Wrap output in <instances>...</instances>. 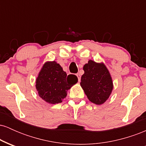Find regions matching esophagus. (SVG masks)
Wrapping results in <instances>:
<instances>
[{"label":"esophagus","instance_id":"esophagus-1","mask_svg":"<svg viewBox=\"0 0 146 146\" xmlns=\"http://www.w3.org/2000/svg\"><path fill=\"white\" fill-rule=\"evenodd\" d=\"M76 75H77V77H78V81L80 82V78H81V76H80V73H77Z\"/></svg>","mask_w":146,"mask_h":146}]
</instances>
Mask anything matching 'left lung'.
<instances>
[{
    "label": "left lung",
    "mask_w": 146,
    "mask_h": 146,
    "mask_svg": "<svg viewBox=\"0 0 146 146\" xmlns=\"http://www.w3.org/2000/svg\"><path fill=\"white\" fill-rule=\"evenodd\" d=\"M84 73L81 78V86L90 102L95 104H104L113 90L111 77L104 64L89 60L83 67Z\"/></svg>",
    "instance_id": "8db88e82"
}]
</instances>
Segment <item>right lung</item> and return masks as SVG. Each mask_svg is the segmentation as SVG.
<instances>
[{
    "instance_id": "1",
    "label": "right lung",
    "mask_w": 146,
    "mask_h": 146,
    "mask_svg": "<svg viewBox=\"0 0 146 146\" xmlns=\"http://www.w3.org/2000/svg\"><path fill=\"white\" fill-rule=\"evenodd\" d=\"M77 82L76 75L71 74L67 76L59 64L53 61L44 64L36 80V86L42 100L55 104L62 102L68 90Z\"/></svg>"
}]
</instances>
